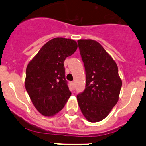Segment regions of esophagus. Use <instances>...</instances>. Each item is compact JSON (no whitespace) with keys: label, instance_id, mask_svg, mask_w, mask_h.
Returning a JSON list of instances; mask_svg holds the SVG:
<instances>
[{"label":"esophagus","instance_id":"esophagus-1","mask_svg":"<svg viewBox=\"0 0 146 146\" xmlns=\"http://www.w3.org/2000/svg\"><path fill=\"white\" fill-rule=\"evenodd\" d=\"M71 86L72 87V88H73V89H74V88H75V82H71Z\"/></svg>","mask_w":146,"mask_h":146}]
</instances>
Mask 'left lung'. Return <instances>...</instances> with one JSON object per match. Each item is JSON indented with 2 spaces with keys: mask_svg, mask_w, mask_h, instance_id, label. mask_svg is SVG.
<instances>
[{
  "mask_svg": "<svg viewBox=\"0 0 146 146\" xmlns=\"http://www.w3.org/2000/svg\"><path fill=\"white\" fill-rule=\"evenodd\" d=\"M78 42L86 71V88L77 100L87 121L99 122L118 102L121 79L115 61L100 43L90 39Z\"/></svg>",
  "mask_w": 146,
  "mask_h": 146,
  "instance_id": "8db88e82",
  "label": "left lung"
}]
</instances>
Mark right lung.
<instances>
[{
  "label": "right lung",
  "instance_id": "obj_1",
  "mask_svg": "<svg viewBox=\"0 0 146 146\" xmlns=\"http://www.w3.org/2000/svg\"><path fill=\"white\" fill-rule=\"evenodd\" d=\"M78 48L72 39L46 42L28 64L25 85L36 110L45 117L58 113L71 95L65 79L64 60Z\"/></svg>",
  "mask_w": 146,
  "mask_h": 146
}]
</instances>
